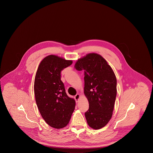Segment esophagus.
<instances>
[{"instance_id": "1", "label": "esophagus", "mask_w": 153, "mask_h": 153, "mask_svg": "<svg viewBox=\"0 0 153 153\" xmlns=\"http://www.w3.org/2000/svg\"><path fill=\"white\" fill-rule=\"evenodd\" d=\"M80 94H77L75 96H74V99H75V100L77 102L78 100H79V98H80Z\"/></svg>"}]
</instances>
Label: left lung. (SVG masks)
Segmentation results:
<instances>
[{
  "instance_id": "8db88e82",
  "label": "left lung",
  "mask_w": 153,
  "mask_h": 153,
  "mask_svg": "<svg viewBox=\"0 0 153 153\" xmlns=\"http://www.w3.org/2000/svg\"><path fill=\"white\" fill-rule=\"evenodd\" d=\"M75 68L84 71V94L89 102L85 113L88 125L99 129L111 119L117 94V80L111 67L100 55L90 53L76 62Z\"/></svg>"
}]
</instances>
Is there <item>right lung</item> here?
Wrapping results in <instances>:
<instances>
[{"instance_id":"1","label":"right lung","mask_w":153,"mask_h":153,"mask_svg":"<svg viewBox=\"0 0 153 153\" xmlns=\"http://www.w3.org/2000/svg\"><path fill=\"white\" fill-rule=\"evenodd\" d=\"M72 63L48 56L40 63L35 76L34 90L39 112L48 125L56 129L68 124L75 108L74 99L68 96L60 79L61 71Z\"/></svg>"}]
</instances>
